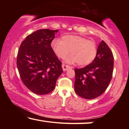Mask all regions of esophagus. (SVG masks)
I'll return each mask as SVG.
<instances>
[{
	"label": "esophagus",
	"mask_w": 129,
	"mask_h": 129,
	"mask_svg": "<svg viewBox=\"0 0 129 129\" xmlns=\"http://www.w3.org/2000/svg\"><path fill=\"white\" fill-rule=\"evenodd\" d=\"M62 69H63V71H67L68 69L72 68L71 67L69 66V65H65L64 64H62Z\"/></svg>",
	"instance_id": "34e87169"
}]
</instances>
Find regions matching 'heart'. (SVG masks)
Segmentation results:
<instances>
[{"label": "heart", "mask_w": 129, "mask_h": 129, "mask_svg": "<svg viewBox=\"0 0 129 129\" xmlns=\"http://www.w3.org/2000/svg\"><path fill=\"white\" fill-rule=\"evenodd\" d=\"M51 47L58 57L64 58L71 51V55L66 59L69 64L77 62L80 66L90 64L97 53L95 41L77 35H66L62 39H56L52 41Z\"/></svg>", "instance_id": "1"}]
</instances>
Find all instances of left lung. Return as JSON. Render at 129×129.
I'll return each instance as SVG.
<instances>
[{"label": "left lung", "instance_id": "obj_1", "mask_svg": "<svg viewBox=\"0 0 129 129\" xmlns=\"http://www.w3.org/2000/svg\"><path fill=\"white\" fill-rule=\"evenodd\" d=\"M114 57L103 40L98 47L94 60L83 68L75 69V90L85 99H93L105 92L112 78Z\"/></svg>", "mask_w": 129, "mask_h": 129}]
</instances>
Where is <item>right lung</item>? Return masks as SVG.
<instances>
[{"instance_id":"1","label":"right lung","mask_w":129,"mask_h":129,"mask_svg":"<svg viewBox=\"0 0 129 129\" xmlns=\"http://www.w3.org/2000/svg\"><path fill=\"white\" fill-rule=\"evenodd\" d=\"M58 29H41L27 36L17 56L21 81L32 92L47 94L54 90L62 72L61 62L51 46Z\"/></svg>"}]
</instances>
